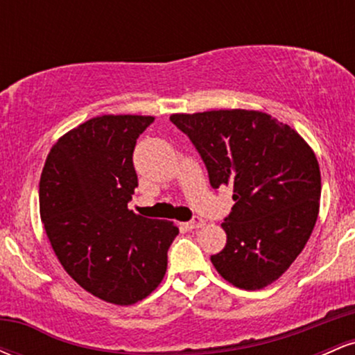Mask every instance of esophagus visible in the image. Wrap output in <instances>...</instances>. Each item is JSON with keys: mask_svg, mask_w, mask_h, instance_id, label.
Listing matches in <instances>:
<instances>
[{"mask_svg": "<svg viewBox=\"0 0 355 355\" xmlns=\"http://www.w3.org/2000/svg\"><path fill=\"white\" fill-rule=\"evenodd\" d=\"M205 225V222H203V220L200 218V217H195L193 220H191V222H187L185 223V227L189 230H195V229H202V227Z\"/></svg>", "mask_w": 355, "mask_h": 355, "instance_id": "1", "label": "esophagus"}]
</instances>
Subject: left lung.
Returning a JSON list of instances; mask_svg holds the SVG:
<instances>
[{"label":"left lung","mask_w":355,"mask_h":355,"mask_svg":"<svg viewBox=\"0 0 355 355\" xmlns=\"http://www.w3.org/2000/svg\"><path fill=\"white\" fill-rule=\"evenodd\" d=\"M209 170L210 185L232 187L222 223L227 243L210 260L227 282L260 291L292 266L311 239L320 207V168L294 128L259 110L173 113Z\"/></svg>","instance_id":"8db88e82"}]
</instances>
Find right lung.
<instances>
[{
    "label": "right lung",
    "mask_w": 355,
    "mask_h": 355,
    "mask_svg": "<svg viewBox=\"0 0 355 355\" xmlns=\"http://www.w3.org/2000/svg\"><path fill=\"white\" fill-rule=\"evenodd\" d=\"M155 116L101 115L51 146L40 178V215L55 255L81 288L115 305L164 280L178 229L128 209L138 187L133 148Z\"/></svg>",
    "instance_id": "right-lung-1"
}]
</instances>
